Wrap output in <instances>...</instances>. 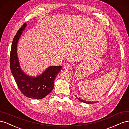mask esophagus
Returning <instances> with one entry per match:
<instances>
[{
  "instance_id": "obj_1",
  "label": "esophagus",
  "mask_w": 129,
  "mask_h": 129,
  "mask_svg": "<svg viewBox=\"0 0 129 129\" xmlns=\"http://www.w3.org/2000/svg\"><path fill=\"white\" fill-rule=\"evenodd\" d=\"M71 68V65L69 64H66L64 66V69L66 70H70Z\"/></svg>"
}]
</instances>
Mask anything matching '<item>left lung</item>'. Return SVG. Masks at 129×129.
Instances as JSON below:
<instances>
[{
  "label": "left lung",
  "mask_w": 129,
  "mask_h": 129,
  "mask_svg": "<svg viewBox=\"0 0 129 129\" xmlns=\"http://www.w3.org/2000/svg\"><path fill=\"white\" fill-rule=\"evenodd\" d=\"M77 98H78V99H79V100L80 101V102H83V103H87V104H91V103H95V102H86V101H84V100H83V99H80V98H78L77 97Z\"/></svg>",
  "instance_id": "1"
}]
</instances>
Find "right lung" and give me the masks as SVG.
Instances as JSON below:
<instances>
[{
    "instance_id": "right-lung-1",
    "label": "right lung",
    "mask_w": 129,
    "mask_h": 129,
    "mask_svg": "<svg viewBox=\"0 0 129 129\" xmlns=\"http://www.w3.org/2000/svg\"><path fill=\"white\" fill-rule=\"evenodd\" d=\"M26 25L25 23L14 37L10 52V69L18 88L25 96L42 99L52 91L54 79L61 71L62 66H51L36 77L29 76L21 70L17 57V44Z\"/></svg>"
}]
</instances>
